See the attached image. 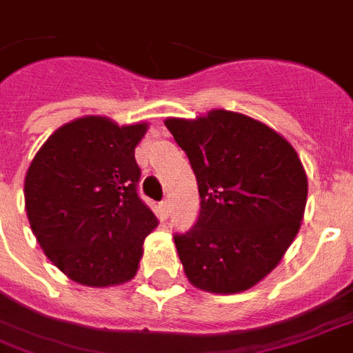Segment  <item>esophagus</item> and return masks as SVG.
Returning <instances> with one entry per match:
<instances>
[{
	"mask_svg": "<svg viewBox=\"0 0 353 353\" xmlns=\"http://www.w3.org/2000/svg\"><path fill=\"white\" fill-rule=\"evenodd\" d=\"M168 216H170V203L165 199V201H161V218L166 220Z\"/></svg>",
	"mask_w": 353,
	"mask_h": 353,
	"instance_id": "esophagus-1",
	"label": "esophagus"
}]
</instances>
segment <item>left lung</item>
<instances>
[{
    "label": "left lung",
    "mask_w": 353,
    "mask_h": 353,
    "mask_svg": "<svg viewBox=\"0 0 353 353\" xmlns=\"http://www.w3.org/2000/svg\"><path fill=\"white\" fill-rule=\"evenodd\" d=\"M199 190L198 221L174 234L188 280L240 293L268 276L301 229L306 172L282 135L241 113L166 119Z\"/></svg>",
    "instance_id": "8db88e82"
}]
</instances>
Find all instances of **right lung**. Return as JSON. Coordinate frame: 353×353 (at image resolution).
<instances>
[{
    "mask_svg": "<svg viewBox=\"0 0 353 353\" xmlns=\"http://www.w3.org/2000/svg\"><path fill=\"white\" fill-rule=\"evenodd\" d=\"M146 124L106 117L63 124L25 176V210L47 258L79 284L108 288L132 280L144 238L157 218L139 198L135 146Z\"/></svg>",
    "mask_w": 353,
    "mask_h": 353,
    "instance_id": "add662e5",
    "label": "right lung"
}]
</instances>
